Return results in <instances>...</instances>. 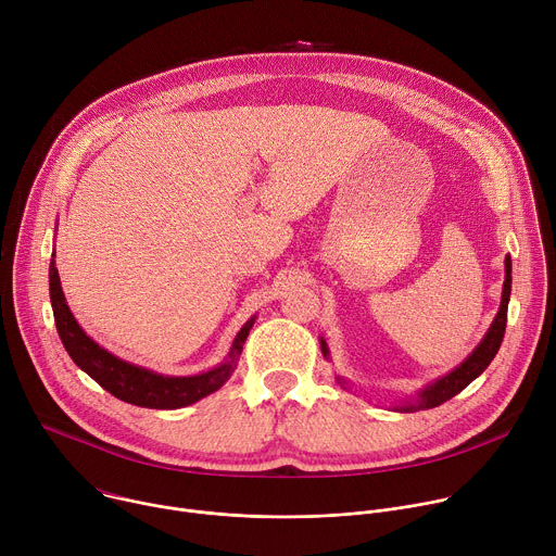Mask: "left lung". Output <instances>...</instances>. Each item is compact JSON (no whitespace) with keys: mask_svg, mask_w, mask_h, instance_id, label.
<instances>
[{"mask_svg":"<svg viewBox=\"0 0 556 556\" xmlns=\"http://www.w3.org/2000/svg\"><path fill=\"white\" fill-rule=\"evenodd\" d=\"M504 270H506V277H504V288H502V303H500V309L495 314V319L489 328V332L484 334V339L480 341V345L475 348L466 361H462L455 369H451L448 374H444L442 378L433 380L431 384H427L425 389L418 391L416 399L412 401H405L401 405H395L393 409L401 412V414H409V412H418V409H433L446 401H451L453 395H457L464 387H468L475 378H478L489 365L491 361L495 358L502 341H504V332H506V319H508V301H510V283H513V277H510V270H513V264H510V257L506 255L504 260ZM321 352L326 358H330V350H328V343L324 341L321 337ZM337 382L343 387V389H350L348 387V380L337 376Z\"/></svg>","mask_w":556,"mask_h":556,"instance_id":"obj_1","label":"left lung"}]
</instances>
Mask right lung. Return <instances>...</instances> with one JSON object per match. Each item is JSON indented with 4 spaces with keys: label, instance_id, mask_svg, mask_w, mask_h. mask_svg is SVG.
Returning a JSON list of instances; mask_svg holds the SVG:
<instances>
[{
    "label": "right lung",
    "instance_id": "add662e5",
    "mask_svg": "<svg viewBox=\"0 0 556 556\" xmlns=\"http://www.w3.org/2000/svg\"><path fill=\"white\" fill-rule=\"evenodd\" d=\"M48 277H50V303L54 312L56 332L70 358L90 378H94L105 391L116 395L118 401L136 407L180 409L217 391L235 371L237 361H240V354L244 350L247 337L257 319V316H251V319L242 326V330L237 332L226 358L213 369H206L193 376H167V374H157L153 369H147L114 356L112 352L101 348L94 339H90L84 332V328L76 324L74 314L65 303L59 270L54 264V251H52Z\"/></svg>",
    "mask_w": 556,
    "mask_h": 556
}]
</instances>
